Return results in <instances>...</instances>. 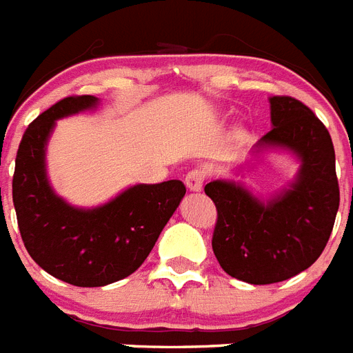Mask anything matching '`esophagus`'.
I'll list each match as a JSON object with an SVG mask.
<instances>
[{
    "label": "esophagus",
    "instance_id": "esophagus-1",
    "mask_svg": "<svg viewBox=\"0 0 353 353\" xmlns=\"http://www.w3.org/2000/svg\"><path fill=\"white\" fill-rule=\"evenodd\" d=\"M205 173L202 169H191L190 173L185 174V185L190 191H200L204 185Z\"/></svg>",
    "mask_w": 353,
    "mask_h": 353
}]
</instances>
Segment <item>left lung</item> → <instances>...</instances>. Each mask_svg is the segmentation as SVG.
<instances>
[{
	"label": "left lung",
	"instance_id": "1",
	"mask_svg": "<svg viewBox=\"0 0 353 353\" xmlns=\"http://www.w3.org/2000/svg\"><path fill=\"white\" fill-rule=\"evenodd\" d=\"M272 125L256 143L288 149L301 162L288 190L262 202L233 180L204 191L216 205L213 253L228 275L273 284L304 272L323 253L339 210L335 151L328 129L292 97H272Z\"/></svg>",
	"mask_w": 353,
	"mask_h": 353
}]
</instances>
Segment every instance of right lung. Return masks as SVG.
I'll use <instances>...</instances> for the list:
<instances>
[{"mask_svg": "<svg viewBox=\"0 0 353 353\" xmlns=\"http://www.w3.org/2000/svg\"><path fill=\"white\" fill-rule=\"evenodd\" d=\"M91 94L67 97L41 112L19 142L12 179L18 228L29 255L63 283L94 288L129 277L142 266L185 185L180 180L132 185L92 210L67 204L52 191L45 149L56 120L94 109Z\"/></svg>", "mask_w": 353, "mask_h": 353, "instance_id": "add662e5", "label": "right lung"}]
</instances>
